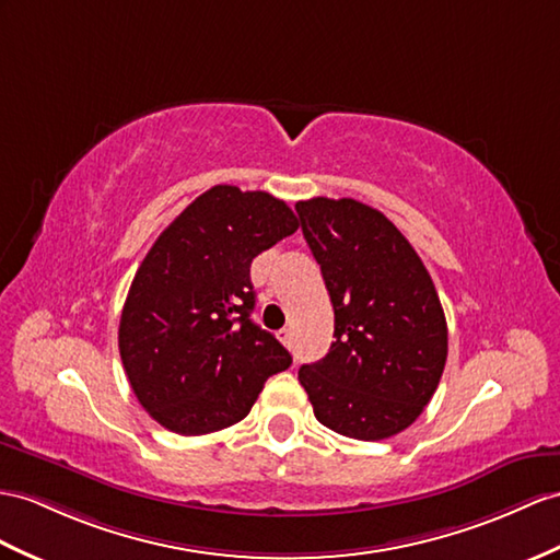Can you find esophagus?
Masks as SVG:
<instances>
[{
	"label": "esophagus",
	"mask_w": 560,
	"mask_h": 560,
	"mask_svg": "<svg viewBox=\"0 0 560 560\" xmlns=\"http://www.w3.org/2000/svg\"><path fill=\"white\" fill-rule=\"evenodd\" d=\"M278 339H280V342H282L284 347L292 349V330H290V327H284V330H280V332H278Z\"/></svg>",
	"instance_id": "obj_1"
}]
</instances>
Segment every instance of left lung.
Returning <instances> with one entry per match:
<instances>
[{
    "label": "left lung",
    "instance_id": "obj_1",
    "mask_svg": "<svg viewBox=\"0 0 560 560\" xmlns=\"http://www.w3.org/2000/svg\"><path fill=\"white\" fill-rule=\"evenodd\" d=\"M296 213L335 308V342L299 368V383L325 428L387 440L422 413L444 373L438 290L411 242L368 203L313 197Z\"/></svg>",
    "mask_w": 560,
    "mask_h": 560
}]
</instances>
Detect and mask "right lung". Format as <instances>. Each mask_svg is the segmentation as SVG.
<instances>
[{"mask_svg":"<svg viewBox=\"0 0 560 560\" xmlns=\"http://www.w3.org/2000/svg\"><path fill=\"white\" fill-rule=\"evenodd\" d=\"M296 228L282 199L215 185L147 252L120 313L118 349L135 397L166 430L235 425L266 380L290 368V351L249 318V268Z\"/></svg>","mask_w":560,"mask_h":560,"instance_id":"right-lung-1","label":"right lung"}]
</instances>
